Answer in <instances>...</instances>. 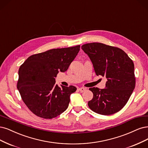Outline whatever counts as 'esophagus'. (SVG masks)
I'll use <instances>...</instances> for the list:
<instances>
[{
  "label": "esophagus",
  "instance_id": "esophagus-1",
  "mask_svg": "<svg viewBox=\"0 0 148 148\" xmlns=\"http://www.w3.org/2000/svg\"><path fill=\"white\" fill-rule=\"evenodd\" d=\"M78 90L81 92H84L86 90V88H79L78 89Z\"/></svg>",
  "mask_w": 148,
  "mask_h": 148
}]
</instances>
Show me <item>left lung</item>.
<instances>
[{"label":"left lung","instance_id":"8db88e82","mask_svg":"<svg viewBox=\"0 0 148 148\" xmlns=\"http://www.w3.org/2000/svg\"><path fill=\"white\" fill-rule=\"evenodd\" d=\"M88 54L97 76L106 77L105 88H91L93 98L88 101L91 110L111 115L120 111L128 101L135 87L134 64L123 50L101 43L81 46Z\"/></svg>","mask_w":148,"mask_h":148}]
</instances>
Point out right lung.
Segmentation results:
<instances>
[{"label": "right lung", "instance_id": "right-lung-1", "mask_svg": "<svg viewBox=\"0 0 148 148\" xmlns=\"http://www.w3.org/2000/svg\"><path fill=\"white\" fill-rule=\"evenodd\" d=\"M80 45L52 49L30 56L20 66L17 88L28 108L44 119L56 118L69 106L76 88L56 84L58 73L65 72L76 58Z\"/></svg>", "mask_w": 148, "mask_h": 148}]
</instances>
